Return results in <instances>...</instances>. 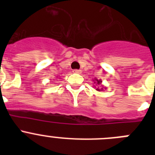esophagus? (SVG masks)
<instances>
[{
  "mask_svg": "<svg viewBox=\"0 0 155 155\" xmlns=\"http://www.w3.org/2000/svg\"><path fill=\"white\" fill-rule=\"evenodd\" d=\"M73 72H74V74H81V70L75 69V70H74Z\"/></svg>",
  "mask_w": 155,
  "mask_h": 155,
  "instance_id": "esophagus-1",
  "label": "esophagus"
}]
</instances>
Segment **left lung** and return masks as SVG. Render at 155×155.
<instances>
[{"instance_id": "1", "label": "left lung", "mask_w": 155, "mask_h": 155, "mask_svg": "<svg viewBox=\"0 0 155 155\" xmlns=\"http://www.w3.org/2000/svg\"><path fill=\"white\" fill-rule=\"evenodd\" d=\"M101 82H102V81L97 80V79H96V83H97V84H101ZM97 90H98V91H100L99 88H97Z\"/></svg>"}]
</instances>
